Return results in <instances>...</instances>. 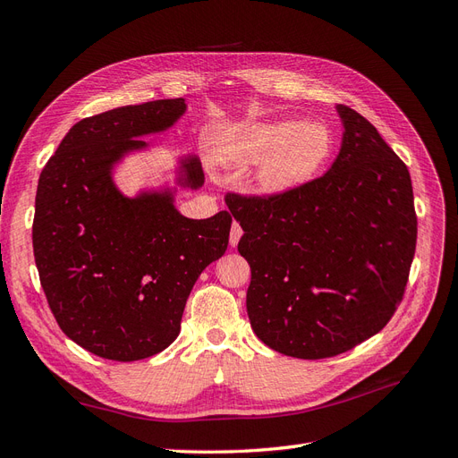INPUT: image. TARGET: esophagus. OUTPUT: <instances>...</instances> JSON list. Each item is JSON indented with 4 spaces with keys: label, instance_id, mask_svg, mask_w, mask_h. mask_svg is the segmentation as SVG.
Instances as JSON below:
<instances>
[{
    "label": "esophagus",
    "instance_id": "1",
    "mask_svg": "<svg viewBox=\"0 0 458 458\" xmlns=\"http://www.w3.org/2000/svg\"><path fill=\"white\" fill-rule=\"evenodd\" d=\"M242 237V227L237 224V221H233V227H231V234H229V244L234 248L239 244Z\"/></svg>",
    "mask_w": 458,
    "mask_h": 458
}]
</instances>
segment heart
<instances>
[{
    "mask_svg": "<svg viewBox=\"0 0 458 458\" xmlns=\"http://www.w3.org/2000/svg\"><path fill=\"white\" fill-rule=\"evenodd\" d=\"M330 147L332 137L323 123L281 118L237 123L221 135L216 152L227 168L259 164L254 189L263 197H279L310 182Z\"/></svg>",
    "mask_w": 458,
    "mask_h": 458,
    "instance_id": "1",
    "label": "heart"
}]
</instances>
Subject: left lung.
I'll return each mask as SVG.
<instances>
[{"instance_id":"8db88e82","label":"left lung","mask_w":458,"mask_h":458,"mask_svg":"<svg viewBox=\"0 0 458 458\" xmlns=\"http://www.w3.org/2000/svg\"><path fill=\"white\" fill-rule=\"evenodd\" d=\"M342 145L325 175L279 197L227 195L244 234L256 336L298 359H325L380 332L403 298L417 248L407 165L372 123L336 105Z\"/></svg>"}]
</instances>
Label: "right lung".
Segmentation results:
<instances>
[{"instance_id":"add662e5","label":"right lung","mask_w":458,"mask_h":458,"mask_svg":"<svg viewBox=\"0 0 458 458\" xmlns=\"http://www.w3.org/2000/svg\"><path fill=\"white\" fill-rule=\"evenodd\" d=\"M187 103L160 99L80 120L41 170L32 225L41 288L64 335L113 361H140L177 338L200 273L227 250L231 214L185 217L177 187L197 191V155L177 158L172 185L123 195L114 170L152 147Z\"/></svg>"}]
</instances>
